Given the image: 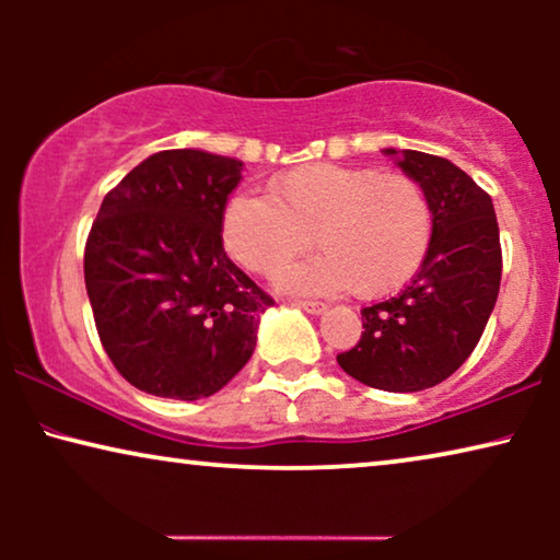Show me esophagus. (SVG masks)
<instances>
[{
  "instance_id": "1",
  "label": "esophagus",
  "mask_w": 560,
  "mask_h": 560,
  "mask_svg": "<svg viewBox=\"0 0 560 560\" xmlns=\"http://www.w3.org/2000/svg\"><path fill=\"white\" fill-rule=\"evenodd\" d=\"M295 305L298 308H303L305 313H324L326 311V303H320V301H295Z\"/></svg>"
}]
</instances>
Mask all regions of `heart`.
Here are the masks:
<instances>
[{"label":"heart","instance_id":"1","mask_svg":"<svg viewBox=\"0 0 560 560\" xmlns=\"http://www.w3.org/2000/svg\"><path fill=\"white\" fill-rule=\"evenodd\" d=\"M320 255L288 267L280 285L298 293L351 288L377 298L405 285L431 247L433 211L418 180L372 167L301 165L267 194H236L221 219L224 247L257 275H275L311 247Z\"/></svg>","mask_w":560,"mask_h":560}]
</instances>
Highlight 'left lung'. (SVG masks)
Masks as SVG:
<instances>
[{"label":"left lung","instance_id":"8db88e82","mask_svg":"<svg viewBox=\"0 0 560 560\" xmlns=\"http://www.w3.org/2000/svg\"><path fill=\"white\" fill-rule=\"evenodd\" d=\"M382 152L428 194L431 247L408 288L362 308V339L336 362L366 387L420 393L451 377L485 334L502 280L500 226L492 198L451 160Z\"/></svg>","mask_w":560,"mask_h":560}]
</instances>
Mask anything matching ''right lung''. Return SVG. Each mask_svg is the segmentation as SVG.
Masks as SVG:
<instances>
[{
    "label": "right lung",
    "mask_w": 560,
    "mask_h": 560,
    "mask_svg": "<svg viewBox=\"0 0 560 560\" xmlns=\"http://www.w3.org/2000/svg\"><path fill=\"white\" fill-rule=\"evenodd\" d=\"M242 160L163 150L104 196L83 278L98 339L129 385L171 400L219 393L275 303L224 252L221 219Z\"/></svg>",
    "instance_id": "1"
}]
</instances>
